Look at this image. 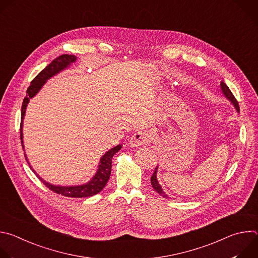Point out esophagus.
Listing matches in <instances>:
<instances>
[{
  "label": "esophagus",
  "instance_id": "obj_1",
  "mask_svg": "<svg viewBox=\"0 0 258 258\" xmlns=\"http://www.w3.org/2000/svg\"><path fill=\"white\" fill-rule=\"evenodd\" d=\"M148 142H149V139H148L147 134H145L143 132H138L132 136L130 145H131V147H139L142 145H146Z\"/></svg>",
  "mask_w": 258,
  "mask_h": 258
}]
</instances>
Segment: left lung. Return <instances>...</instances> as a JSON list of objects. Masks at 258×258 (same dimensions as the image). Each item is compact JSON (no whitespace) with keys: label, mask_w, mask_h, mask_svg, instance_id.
Wrapping results in <instances>:
<instances>
[{"label":"left lung","mask_w":258,"mask_h":258,"mask_svg":"<svg viewBox=\"0 0 258 258\" xmlns=\"http://www.w3.org/2000/svg\"><path fill=\"white\" fill-rule=\"evenodd\" d=\"M220 89H222V92H223L224 96L234 105L235 109L237 110V112H240L239 104H238L236 98L234 97V95H233L232 92L230 91L229 87H228L224 82H220ZM157 171H158V166H156V168H155V170H154V173H153L152 176H151V185H152L153 189H154L159 195H161L163 198H168L167 194L163 191L162 187L160 186V183H159V181H158V179H157Z\"/></svg>","instance_id":"left-lung-1"}]
</instances>
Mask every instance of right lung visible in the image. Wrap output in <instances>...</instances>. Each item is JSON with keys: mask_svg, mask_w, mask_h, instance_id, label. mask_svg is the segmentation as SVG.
<instances>
[{"mask_svg": "<svg viewBox=\"0 0 258 258\" xmlns=\"http://www.w3.org/2000/svg\"><path fill=\"white\" fill-rule=\"evenodd\" d=\"M77 57L75 55H61L58 58L54 59L45 69H43L38 76H36L32 82L30 83V86L28 87L26 93V97L23 100L22 107H21V123H20V139H21V145L22 148L24 149V145H23V133H22V126H23V119L24 115L26 112V107L29 103V100L33 98L36 94H38L43 86L46 84L48 80L53 78L54 76L58 75L59 72L62 70L68 68L72 63H75L77 61ZM121 149V145H117L113 148L108 150L101 158L99 162L98 169L95 173V175L91 178L86 183H83V185H77V186H59V185H53V183H50L46 181L44 178H42L38 173L35 172V170L32 168L30 163L28 162V159L26 157V154L24 152L25 159L27 163L29 164L31 170L35 173V175L38 176L44 185L48 187L50 190L57 194H61L66 197H72V198H84V197H90L93 195L98 194L103 190V188L106 186V183L110 177V174H111V165H112V157L114 156L115 153H117ZM25 151V150H24Z\"/></svg>", "mask_w": 258, "mask_h": 258, "instance_id": "right-lung-1", "label": "right lung"}]
</instances>
